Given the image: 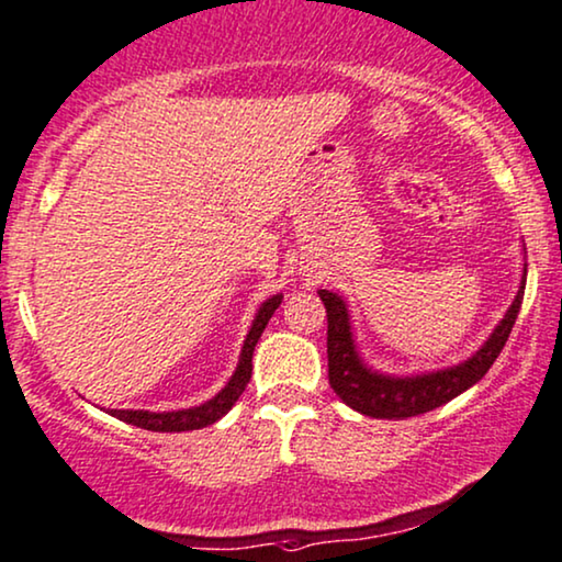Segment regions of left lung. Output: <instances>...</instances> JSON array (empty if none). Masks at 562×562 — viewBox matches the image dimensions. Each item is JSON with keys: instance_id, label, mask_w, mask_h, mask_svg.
Instances as JSON below:
<instances>
[{"instance_id": "8db88e82", "label": "left lung", "mask_w": 562, "mask_h": 562, "mask_svg": "<svg viewBox=\"0 0 562 562\" xmlns=\"http://www.w3.org/2000/svg\"><path fill=\"white\" fill-rule=\"evenodd\" d=\"M524 285H527V269H524L521 288H518L503 322L495 326L487 342L470 360L453 368H443V371L420 375H383L371 371L355 350L350 314H347L342 295L318 290V297H322L326 308V324H329L326 326V358H329L331 389L337 392L339 400L358 409L360 415L383 417V420H404V417L423 415V412L451 402L453 396L474 386L506 347L518 308H521Z\"/></svg>"}]
</instances>
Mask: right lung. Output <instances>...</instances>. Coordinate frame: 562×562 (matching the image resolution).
<instances>
[{
	"label": "right lung",
	"instance_id": "right-lung-1",
	"mask_svg": "<svg viewBox=\"0 0 562 562\" xmlns=\"http://www.w3.org/2000/svg\"><path fill=\"white\" fill-rule=\"evenodd\" d=\"M282 303V295H272L269 301L261 303V308L257 311V318H254L251 329L246 334L244 350H240L238 358V368L236 373L231 375L228 386L223 392L212 396L210 402L199 404V407H189V409H176V412H147V409H111L113 417L119 420L137 425V428L153 430V432H183V430H199L207 428V425L217 423L220 417L228 412L233 404L238 402V396L244 394L248 379H251V358H254V347H257L261 331L269 324V318L277 311V305Z\"/></svg>",
	"mask_w": 562,
	"mask_h": 562
}]
</instances>
